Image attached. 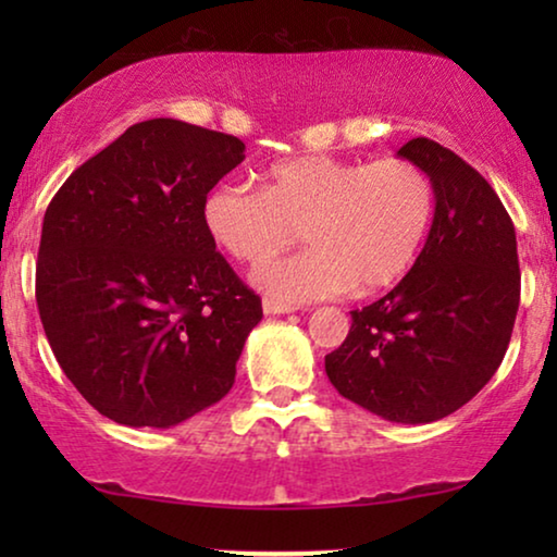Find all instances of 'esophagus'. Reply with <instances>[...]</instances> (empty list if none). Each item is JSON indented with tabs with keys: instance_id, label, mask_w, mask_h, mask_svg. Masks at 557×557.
Returning a JSON list of instances; mask_svg holds the SVG:
<instances>
[{
	"instance_id": "34e87169",
	"label": "esophagus",
	"mask_w": 557,
	"mask_h": 557,
	"mask_svg": "<svg viewBox=\"0 0 557 557\" xmlns=\"http://www.w3.org/2000/svg\"><path fill=\"white\" fill-rule=\"evenodd\" d=\"M263 311L265 314H292L296 307H292V304H281L276 299H263Z\"/></svg>"
}]
</instances>
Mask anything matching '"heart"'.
<instances>
[{
    "instance_id": "b5f03b06",
    "label": "heart",
    "mask_w": 557,
    "mask_h": 557,
    "mask_svg": "<svg viewBox=\"0 0 557 557\" xmlns=\"http://www.w3.org/2000/svg\"><path fill=\"white\" fill-rule=\"evenodd\" d=\"M212 240L243 263H263L309 240V250L261 265L258 288L301 304L393 286L416 263L433 215L436 187L421 164L304 154L271 164L263 189L223 182L205 197Z\"/></svg>"
}]
</instances>
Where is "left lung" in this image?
Segmentation results:
<instances>
[{"mask_svg": "<svg viewBox=\"0 0 557 557\" xmlns=\"http://www.w3.org/2000/svg\"><path fill=\"white\" fill-rule=\"evenodd\" d=\"M398 157L436 187L421 256L352 326L324 370L339 395L393 423L451 416L490 383L520 307L515 225L490 182L451 149L418 136Z\"/></svg>", "mask_w": 557, "mask_h": 557, "instance_id": "obj_1", "label": "left lung"}]
</instances>
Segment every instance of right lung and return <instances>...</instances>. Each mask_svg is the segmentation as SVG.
I'll return each mask as SVG.
<instances>
[{
	"instance_id": "1",
	"label": "right lung",
	"mask_w": 557,
	"mask_h": 557,
	"mask_svg": "<svg viewBox=\"0 0 557 557\" xmlns=\"http://www.w3.org/2000/svg\"><path fill=\"white\" fill-rule=\"evenodd\" d=\"M238 136L177 119L128 126L45 210L35 296L52 355L98 413L170 429L225 398L261 299L205 225L246 159Z\"/></svg>"
}]
</instances>
